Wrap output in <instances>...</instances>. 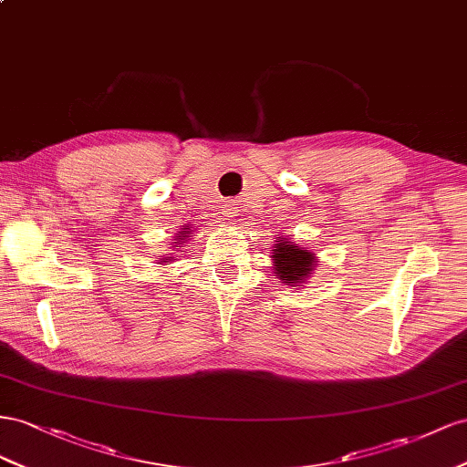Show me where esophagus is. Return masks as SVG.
Segmentation results:
<instances>
[{"label":"esophagus","mask_w":467,"mask_h":467,"mask_svg":"<svg viewBox=\"0 0 467 467\" xmlns=\"http://www.w3.org/2000/svg\"><path fill=\"white\" fill-rule=\"evenodd\" d=\"M234 215H236V207L234 205H229V203L223 205V217L224 219H233Z\"/></svg>","instance_id":"34e87169"}]
</instances>
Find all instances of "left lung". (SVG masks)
<instances>
[{
    "label": "left lung",
    "mask_w": 467,
    "mask_h": 467,
    "mask_svg": "<svg viewBox=\"0 0 467 467\" xmlns=\"http://www.w3.org/2000/svg\"><path fill=\"white\" fill-rule=\"evenodd\" d=\"M274 246V260L277 275L285 279V284H299V279L307 277L315 268L313 254L307 250H301L296 244L275 241Z\"/></svg>",
    "instance_id": "8db88e82"
}]
</instances>
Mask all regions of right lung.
<instances>
[{
    "mask_svg": "<svg viewBox=\"0 0 467 467\" xmlns=\"http://www.w3.org/2000/svg\"><path fill=\"white\" fill-rule=\"evenodd\" d=\"M188 233H190V231H182V236H185ZM182 241H183V238H182Z\"/></svg>",
    "mask_w": 467,
    "mask_h": 467,
    "instance_id": "1",
    "label": "right lung"
}]
</instances>
